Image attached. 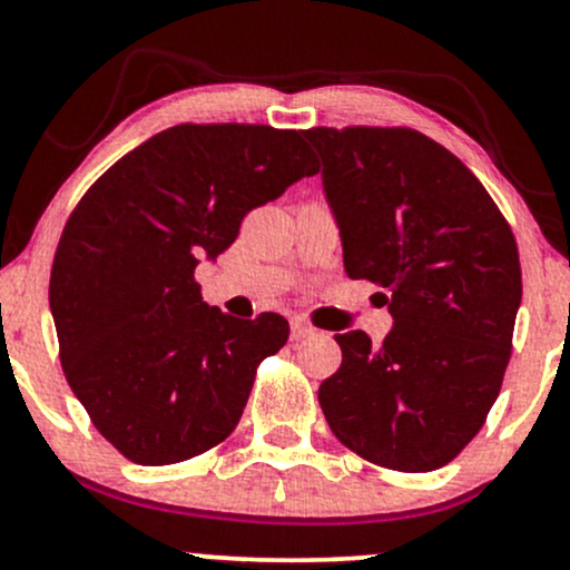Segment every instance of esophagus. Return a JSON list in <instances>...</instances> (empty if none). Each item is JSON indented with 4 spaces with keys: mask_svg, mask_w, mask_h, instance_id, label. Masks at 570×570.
Wrapping results in <instances>:
<instances>
[{
    "mask_svg": "<svg viewBox=\"0 0 570 570\" xmlns=\"http://www.w3.org/2000/svg\"><path fill=\"white\" fill-rule=\"evenodd\" d=\"M313 326H307L305 322H299V318H294L292 322V340H305V337H311L313 335Z\"/></svg>",
    "mask_w": 570,
    "mask_h": 570,
    "instance_id": "obj_1",
    "label": "esophagus"
}]
</instances>
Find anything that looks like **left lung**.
Wrapping results in <instances>:
<instances>
[{"label":"left lung","mask_w":570,"mask_h":570,"mask_svg":"<svg viewBox=\"0 0 570 570\" xmlns=\"http://www.w3.org/2000/svg\"><path fill=\"white\" fill-rule=\"evenodd\" d=\"M351 278L381 286V345L335 335L343 364L318 389L353 453L434 472L474 440L501 391L522 299L512 227L480 179L412 128H311Z\"/></svg>","instance_id":"8db88e82"}]
</instances>
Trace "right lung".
<instances>
[{"instance_id":"obj_1","label":"right lung","mask_w":570,"mask_h":570,"mask_svg":"<svg viewBox=\"0 0 570 570\" xmlns=\"http://www.w3.org/2000/svg\"><path fill=\"white\" fill-rule=\"evenodd\" d=\"M303 130L174 126L82 195L58 240L50 311L63 375L128 461L166 466L230 436L259 362L284 348L278 313L208 307L195 281L252 208L318 171Z\"/></svg>"}]
</instances>
